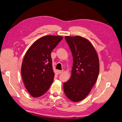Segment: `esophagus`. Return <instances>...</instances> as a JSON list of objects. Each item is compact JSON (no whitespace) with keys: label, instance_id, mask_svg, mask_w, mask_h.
<instances>
[{"label":"esophagus","instance_id":"esophagus-1","mask_svg":"<svg viewBox=\"0 0 122 122\" xmlns=\"http://www.w3.org/2000/svg\"><path fill=\"white\" fill-rule=\"evenodd\" d=\"M63 71H64V70H59L58 71V74L62 73V72H63Z\"/></svg>","mask_w":122,"mask_h":122}]
</instances>
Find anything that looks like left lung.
Returning <instances> with one entry per match:
<instances>
[{
	"label": "left lung",
	"instance_id": "left-lung-1",
	"mask_svg": "<svg viewBox=\"0 0 122 122\" xmlns=\"http://www.w3.org/2000/svg\"><path fill=\"white\" fill-rule=\"evenodd\" d=\"M73 64L70 79L64 84V91L71 101H81L90 93L98 78L100 70L97 52L87 39L66 36Z\"/></svg>",
	"mask_w": 122,
	"mask_h": 122
}]
</instances>
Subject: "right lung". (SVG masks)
<instances>
[{"label": "right lung", "instance_id": "add662e5", "mask_svg": "<svg viewBox=\"0 0 122 122\" xmlns=\"http://www.w3.org/2000/svg\"><path fill=\"white\" fill-rule=\"evenodd\" d=\"M62 38L60 36H45L36 41L25 53L21 73L25 87L33 97L45 94L53 83L55 74L51 53Z\"/></svg>", "mask_w": 122, "mask_h": 122}]
</instances>
